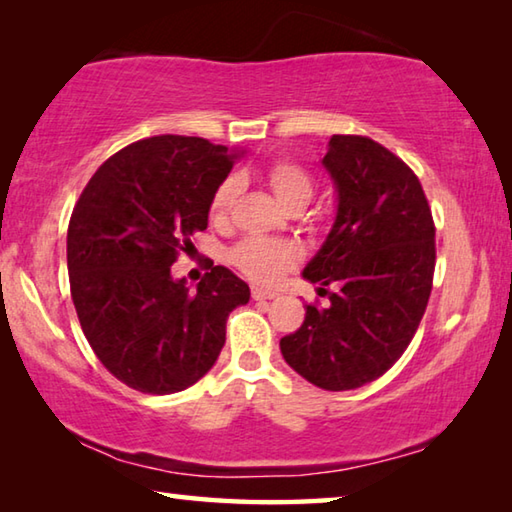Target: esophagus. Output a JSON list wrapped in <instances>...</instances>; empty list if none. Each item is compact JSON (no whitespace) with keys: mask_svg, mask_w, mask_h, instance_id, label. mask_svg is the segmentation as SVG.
<instances>
[{"mask_svg":"<svg viewBox=\"0 0 512 512\" xmlns=\"http://www.w3.org/2000/svg\"><path fill=\"white\" fill-rule=\"evenodd\" d=\"M250 296H253V300H273L275 293L273 291H264L259 287H253V291H250Z\"/></svg>","mask_w":512,"mask_h":512,"instance_id":"34e87169","label":"esophagus"}]
</instances>
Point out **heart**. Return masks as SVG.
<instances>
[{"mask_svg": "<svg viewBox=\"0 0 512 512\" xmlns=\"http://www.w3.org/2000/svg\"><path fill=\"white\" fill-rule=\"evenodd\" d=\"M266 183L271 187L280 205L287 210H302L316 192V180L302 167L300 162L280 158L268 164ZM239 185L235 178L221 180L210 198V219L214 223H225L235 205ZM300 259V248L287 239L271 237H246L230 250V262L241 273L257 284L280 282L284 273L291 271Z\"/></svg>", "mask_w": 512, "mask_h": 512, "instance_id": "1", "label": "heart"}]
</instances>
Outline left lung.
<instances>
[{"label":"left lung","instance_id":"1","mask_svg":"<svg viewBox=\"0 0 512 512\" xmlns=\"http://www.w3.org/2000/svg\"><path fill=\"white\" fill-rule=\"evenodd\" d=\"M339 212L305 268L325 305L280 341L289 366L325 391L370 384L409 348L436 268V225L418 176L366 135H334L323 158ZM332 286L335 291L328 289Z\"/></svg>","mask_w":512,"mask_h":512}]
</instances>
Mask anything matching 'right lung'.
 Instances as JSON below:
<instances>
[{"label": "right lung", "mask_w": 512, "mask_h": 512, "mask_svg": "<svg viewBox=\"0 0 512 512\" xmlns=\"http://www.w3.org/2000/svg\"><path fill=\"white\" fill-rule=\"evenodd\" d=\"M228 146L158 135L124 146L94 171L67 228L69 291L90 348L110 375L140 393L196 384L219 359L230 311L250 289L210 266L196 291L171 266L207 228Z\"/></svg>", "instance_id": "1"}]
</instances>
